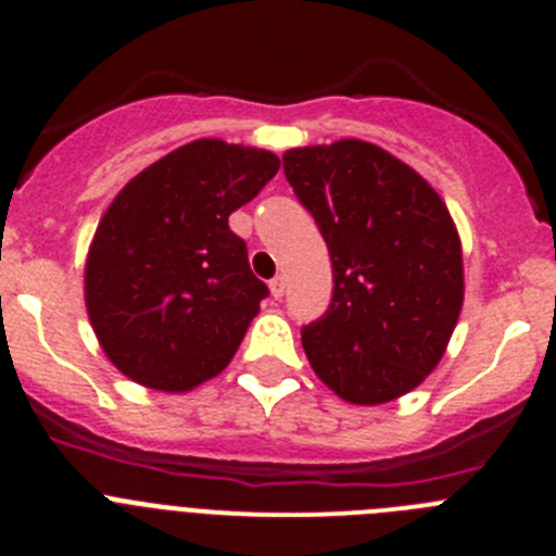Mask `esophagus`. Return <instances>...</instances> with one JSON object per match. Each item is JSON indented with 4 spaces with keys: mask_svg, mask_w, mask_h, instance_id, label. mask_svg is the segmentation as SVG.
<instances>
[{
    "mask_svg": "<svg viewBox=\"0 0 556 556\" xmlns=\"http://www.w3.org/2000/svg\"><path fill=\"white\" fill-rule=\"evenodd\" d=\"M268 290H271V295L274 299H282L285 295V277H277V279H271V285H268Z\"/></svg>",
    "mask_w": 556,
    "mask_h": 556,
    "instance_id": "1",
    "label": "esophagus"
}]
</instances>
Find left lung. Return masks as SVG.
<instances>
[{"label": "left lung", "instance_id": "8db88e82", "mask_svg": "<svg viewBox=\"0 0 556 556\" xmlns=\"http://www.w3.org/2000/svg\"><path fill=\"white\" fill-rule=\"evenodd\" d=\"M282 164L333 266L328 312L301 330L314 374L355 406L406 395L441 363L463 309V244L444 199L363 139L293 148Z\"/></svg>", "mask_w": 556, "mask_h": 556}]
</instances>
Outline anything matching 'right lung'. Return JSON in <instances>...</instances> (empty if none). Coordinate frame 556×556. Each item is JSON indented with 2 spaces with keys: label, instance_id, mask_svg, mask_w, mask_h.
<instances>
[{
  "label": "right lung",
  "instance_id": "add662e5",
  "mask_svg": "<svg viewBox=\"0 0 556 556\" xmlns=\"http://www.w3.org/2000/svg\"><path fill=\"white\" fill-rule=\"evenodd\" d=\"M279 169L268 150L195 139L123 185L86 257V309L123 377L161 392L210 382L268 288L228 217Z\"/></svg>",
  "mask_w": 556,
  "mask_h": 556
}]
</instances>
